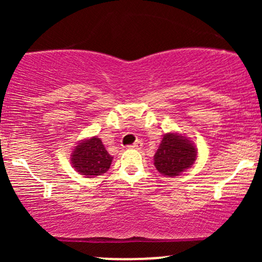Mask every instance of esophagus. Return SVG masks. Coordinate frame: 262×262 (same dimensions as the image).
<instances>
[{"label":"esophagus","instance_id":"obj_1","mask_svg":"<svg viewBox=\"0 0 262 262\" xmlns=\"http://www.w3.org/2000/svg\"><path fill=\"white\" fill-rule=\"evenodd\" d=\"M141 146H143V143H141L140 140H137V141H135V143L133 144V145H130V146H129V148L139 150V149H141Z\"/></svg>","mask_w":262,"mask_h":262}]
</instances>
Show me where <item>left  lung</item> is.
I'll return each mask as SVG.
<instances>
[{"label": "left lung", "mask_w": 262, "mask_h": 262, "mask_svg": "<svg viewBox=\"0 0 262 262\" xmlns=\"http://www.w3.org/2000/svg\"><path fill=\"white\" fill-rule=\"evenodd\" d=\"M197 148L188 138L179 133H167L154 155V165L161 175L175 177L194 164Z\"/></svg>", "instance_id": "obj_1"}]
</instances>
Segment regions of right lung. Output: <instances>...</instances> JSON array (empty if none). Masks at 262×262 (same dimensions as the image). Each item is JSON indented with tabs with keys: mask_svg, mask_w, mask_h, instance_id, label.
Listing matches in <instances>:
<instances>
[{
	"mask_svg": "<svg viewBox=\"0 0 262 262\" xmlns=\"http://www.w3.org/2000/svg\"><path fill=\"white\" fill-rule=\"evenodd\" d=\"M112 160L113 158L108 154L102 140L97 137L80 140L73 149L70 158L71 165L76 172L89 179L107 172Z\"/></svg>",
	"mask_w": 262,
	"mask_h": 262,
	"instance_id": "1",
	"label": "right lung"
}]
</instances>
